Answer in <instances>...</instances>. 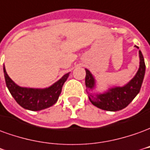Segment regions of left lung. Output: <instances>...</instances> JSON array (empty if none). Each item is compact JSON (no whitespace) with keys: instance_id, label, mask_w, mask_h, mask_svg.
<instances>
[{"instance_id":"8db88e82","label":"left lung","mask_w":150,"mask_h":150,"mask_svg":"<svg viewBox=\"0 0 150 150\" xmlns=\"http://www.w3.org/2000/svg\"><path fill=\"white\" fill-rule=\"evenodd\" d=\"M137 47L138 48V47ZM139 56L141 60L140 68L136 76L124 86L111 89L105 94L98 95L94 99L89 98L93 105L102 110L116 111L125 108L134 99L140 92L145 73V60L141 51H139ZM86 86L92 89L94 86V77L88 69H86Z\"/></svg>"}]
</instances>
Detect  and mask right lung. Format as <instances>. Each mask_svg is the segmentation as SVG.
I'll use <instances>...</instances> for the list:
<instances>
[{"instance_id":"add662e5","label":"right lung","mask_w":150,"mask_h":150,"mask_svg":"<svg viewBox=\"0 0 150 150\" xmlns=\"http://www.w3.org/2000/svg\"><path fill=\"white\" fill-rule=\"evenodd\" d=\"M4 74L6 86L10 94L18 103L25 109L30 111H40L52 107L56 103L61 93L64 83L69 77V73L64 75L61 79L47 89H31L20 87L13 81L5 71Z\"/></svg>"}]
</instances>
